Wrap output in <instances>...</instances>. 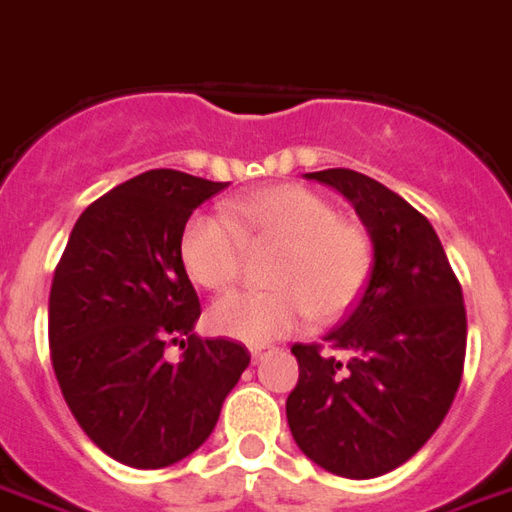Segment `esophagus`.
Listing matches in <instances>:
<instances>
[{"mask_svg": "<svg viewBox=\"0 0 512 512\" xmlns=\"http://www.w3.org/2000/svg\"><path fill=\"white\" fill-rule=\"evenodd\" d=\"M263 355H266V346H252V360H255V363H257V360H260V357H263Z\"/></svg>", "mask_w": 512, "mask_h": 512, "instance_id": "esophagus-1", "label": "esophagus"}]
</instances>
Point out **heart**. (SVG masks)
<instances>
[{"mask_svg":"<svg viewBox=\"0 0 512 512\" xmlns=\"http://www.w3.org/2000/svg\"><path fill=\"white\" fill-rule=\"evenodd\" d=\"M244 241L280 244L266 271L268 291H235L210 307L219 335L266 346L302 327L330 321L357 299L371 268V238L338 219L327 196L305 185H271L235 196L224 213H196L180 235L185 274L207 291H224L241 274Z\"/></svg>","mask_w":512,"mask_h":512,"instance_id":"heart-1","label":"heart"}]
</instances>
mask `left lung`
Returning a JSON list of instances; mask_svg holds the SVG:
<instances>
[{
  "label": "left lung",
  "instance_id": "left-lung-1",
  "mask_svg": "<svg viewBox=\"0 0 512 512\" xmlns=\"http://www.w3.org/2000/svg\"><path fill=\"white\" fill-rule=\"evenodd\" d=\"M330 185L366 224L374 266L343 324L321 343H293L299 382L285 402L293 441L313 463L371 480L407 463L455 402L466 360V307L432 224L382 182L352 169Z\"/></svg>",
  "mask_w": 512,
  "mask_h": 512
}]
</instances>
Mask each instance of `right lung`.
<instances>
[{
    "instance_id": "obj_1",
    "label": "right lung",
    "mask_w": 512,
    "mask_h": 512,
    "mask_svg": "<svg viewBox=\"0 0 512 512\" xmlns=\"http://www.w3.org/2000/svg\"><path fill=\"white\" fill-rule=\"evenodd\" d=\"M230 182L152 169L85 207L49 293L57 385L91 441L124 466L196 452L249 366L244 343L199 338L202 307L180 260L196 207ZM180 342V361L162 357Z\"/></svg>"
}]
</instances>
